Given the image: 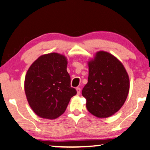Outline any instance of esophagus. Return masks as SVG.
I'll use <instances>...</instances> for the list:
<instances>
[{
	"mask_svg": "<svg viewBox=\"0 0 150 150\" xmlns=\"http://www.w3.org/2000/svg\"><path fill=\"white\" fill-rule=\"evenodd\" d=\"M76 90H77V94H78V95H79V94H80V93H81V88L78 87V88H76Z\"/></svg>",
	"mask_w": 150,
	"mask_h": 150,
	"instance_id": "34e87169",
	"label": "esophagus"
}]
</instances>
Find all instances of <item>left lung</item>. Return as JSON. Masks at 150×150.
<instances>
[{
    "mask_svg": "<svg viewBox=\"0 0 150 150\" xmlns=\"http://www.w3.org/2000/svg\"><path fill=\"white\" fill-rule=\"evenodd\" d=\"M88 83L82 90L88 111L107 117L119 111L129 92V77L121 62L108 52H97L88 62Z\"/></svg>",
    "mask_w": 150,
    "mask_h": 150,
    "instance_id": "obj_1",
    "label": "left lung"
}]
</instances>
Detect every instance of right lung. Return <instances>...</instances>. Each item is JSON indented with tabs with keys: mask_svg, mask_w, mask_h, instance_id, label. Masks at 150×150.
Masks as SVG:
<instances>
[{
	"mask_svg": "<svg viewBox=\"0 0 150 150\" xmlns=\"http://www.w3.org/2000/svg\"><path fill=\"white\" fill-rule=\"evenodd\" d=\"M63 55L51 53L40 56L28 69L25 77V93L38 116L56 119L64 112L70 99L77 94L71 86Z\"/></svg>",
	"mask_w": 150,
	"mask_h": 150,
	"instance_id": "1",
	"label": "right lung"
}]
</instances>
